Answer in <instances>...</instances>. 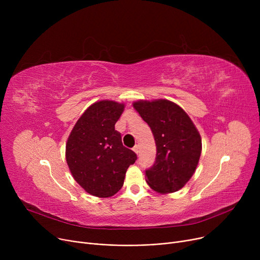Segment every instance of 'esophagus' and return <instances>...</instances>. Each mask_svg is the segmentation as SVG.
I'll list each match as a JSON object with an SVG mask.
<instances>
[{
	"instance_id": "esophagus-1",
	"label": "esophagus",
	"mask_w": 260,
	"mask_h": 260,
	"mask_svg": "<svg viewBox=\"0 0 260 260\" xmlns=\"http://www.w3.org/2000/svg\"><path fill=\"white\" fill-rule=\"evenodd\" d=\"M133 149H134V152H135L136 154H137V155L139 154V146H138V145H136Z\"/></svg>"
}]
</instances>
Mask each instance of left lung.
<instances>
[{
	"label": "left lung",
	"instance_id": "left-lung-1",
	"mask_svg": "<svg viewBox=\"0 0 260 260\" xmlns=\"http://www.w3.org/2000/svg\"><path fill=\"white\" fill-rule=\"evenodd\" d=\"M134 108L151 127L156 161L145 180L159 194L181 189L192 178L201 155V136L184 109L168 99L138 100Z\"/></svg>",
	"mask_w": 260,
	"mask_h": 260
}]
</instances>
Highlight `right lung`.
<instances>
[{
  "label": "right lung",
  "instance_id": "obj_1",
  "mask_svg": "<svg viewBox=\"0 0 260 260\" xmlns=\"http://www.w3.org/2000/svg\"><path fill=\"white\" fill-rule=\"evenodd\" d=\"M124 103L101 100L92 103L76 122L67 138L65 158L74 179L86 193L107 198L124 183L137 156L123 146L115 124Z\"/></svg>",
  "mask_w": 260,
  "mask_h": 260
}]
</instances>
